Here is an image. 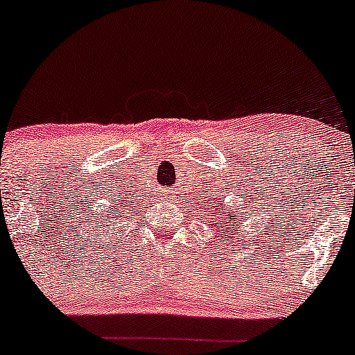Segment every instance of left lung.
Wrapping results in <instances>:
<instances>
[{
    "label": "left lung",
    "instance_id": "8db88e82",
    "mask_svg": "<svg viewBox=\"0 0 355 355\" xmlns=\"http://www.w3.org/2000/svg\"><path fill=\"white\" fill-rule=\"evenodd\" d=\"M210 202H211V200H210ZM211 207L217 210V214L210 215V217L214 218L217 229H220V231H225L224 236L232 237L231 236V229L239 227V217H236V211H234L231 208V205H227V203L217 202V205H215V202H211Z\"/></svg>",
    "mask_w": 355,
    "mask_h": 355
}]
</instances>
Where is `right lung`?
<instances>
[{
    "label": "right lung",
    "instance_id": "right-lung-1",
    "mask_svg": "<svg viewBox=\"0 0 355 355\" xmlns=\"http://www.w3.org/2000/svg\"><path fill=\"white\" fill-rule=\"evenodd\" d=\"M128 207H130V205H128L126 200H124L123 196H119L118 200H112V202L109 203L107 208H104L105 214H109L110 217L105 218V215L97 214L96 215V217H97L96 222H105V220H107V218H111V222H112V220H116V218H119V217H126V215H128Z\"/></svg>",
    "mask_w": 355,
    "mask_h": 355
}]
</instances>
